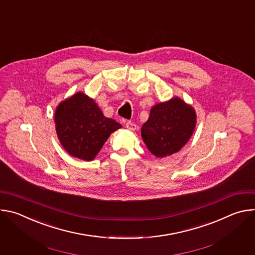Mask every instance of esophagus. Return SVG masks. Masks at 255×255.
Segmentation results:
<instances>
[{"mask_svg": "<svg viewBox=\"0 0 255 255\" xmlns=\"http://www.w3.org/2000/svg\"><path fill=\"white\" fill-rule=\"evenodd\" d=\"M126 128H127L128 130L134 131V130L136 129V124H135V123H133V122H130V121H128V122L126 123Z\"/></svg>", "mask_w": 255, "mask_h": 255, "instance_id": "34e87169", "label": "esophagus"}]
</instances>
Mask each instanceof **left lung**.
<instances>
[{
    "mask_svg": "<svg viewBox=\"0 0 255 255\" xmlns=\"http://www.w3.org/2000/svg\"><path fill=\"white\" fill-rule=\"evenodd\" d=\"M196 126L194 109L179 98L152 107L141 135L149 151L156 157L177 152L188 142Z\"/></svg>",
    "mask_w": 255,
    "mask_h": 255,
    "instance_id": "obj_1",
    "label": "left lung"
}]
</instances>
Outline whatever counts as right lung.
Instances as JSON below:
<instances>
[{
  "instance_id": "add662e5",
  "label": "right lung",
  "mask_w": 255,
  "mask_h": 255,
  "mask_svg": "<svg viewBox=\"0 0 255 255\" xmlns=\"http://www.w3.org/2000/svg\"><path fill=\"white\" fill-rule=\"evenodd\" d=\"M54 121L63 148L70 155L87 161L94 159L110 134L122 127L105 117L97 104L83 93L60 103Z\"/></svg>"
}]
</instances>
